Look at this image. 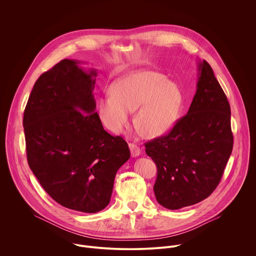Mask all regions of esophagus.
<instances>
[{
  "instance_id": "obj_1",
  "label": "esophagus",
  "mask_w": 256,
  "mask_h": 256,
  "mask_svg": "<svg viewBox=\"0 0 256 256\" xmlns=\"http://www.w3.org/2000/svg\"><path fill=\"white\" fill-rule=\"evenodd\" d=\"M128 147H130V155H132V158H136V157H138L140 154V147H138L136 144H134L132 142H130L128 144Z\"/></svg>"
}]
</instances>
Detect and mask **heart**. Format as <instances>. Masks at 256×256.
Instances as JSON below:
<instances>
[{"label":"heart","instance_id":"heart-1","mask_svg":"<svg viewBox=\"0 0 256 256\" xmlns=\"http://www.w3.org/2000/svg\"><path fill=\"white\" fill-rule=\"evenodd\" d=\"M184 104L180 86L155 70H134L118 78L112 92L98 101L102 124L112 132H122L138 109L136 124L147 138L166 134L176 124Z\"/></svg>","mask_w":256,"mask_h":256}]
</instances>
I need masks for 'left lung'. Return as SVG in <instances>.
Returning <instances> with one entry per match:
<instances>
[{
  "label": "left lung",
  "mask_w": 256,
  "mask_h": 256,
  "mask_svg": "<svg viewBox=\"0 0 256 256\" xmlns=\"http://www.w3.org/2000/svg\"><path fill=\"white\" fill-rule=\"evenodd\" d=\"M198 72L188 114L167 136L144 144L158 169L156 200L169 210L206 198L220 182L233 149L228 99L204 60L198 62Z\"/></svg>",
  "instance_id": "8db88e82"
}]
</instances>
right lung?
I'll use <instances>...</instances> for the list:
<instances>
[{"label": "right lung", "mask_w": 256, "mask_h": 256, "mask_svg": "<svg viewBox=\"0 0 256 256\" xmlns=\"http://www.w3.org/2000/svg\"><path fill=\"white\" fill-rule=\"evenodd\" d=\"M81 64L62 60L38 79L23 126L29 167L44 190L64 208L97 212L110 202L130 152L103 128L93 94L97 70Z\"/></svg>", "instance_id": "1"}]
</instances>
